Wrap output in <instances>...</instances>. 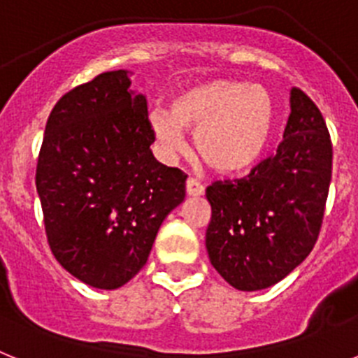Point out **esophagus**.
Segmentation results:
<instances>
[{
	"label": "esophagus",
	"instance_id": "1",
	"mask_svg": "<svg viewBox=\"0 0 358 358\" xmlns=\"http://www.w3.org/2000/svg\"><path fill=\"white\" fill-rule=\"evenodd\" d=\"M202 194H204V186L201 182L195 181V179H188L186 181V195L188 197H199Z\"/></svg>",
	"mask_w": 358,
	"mask_h": 358
}]
</instances>
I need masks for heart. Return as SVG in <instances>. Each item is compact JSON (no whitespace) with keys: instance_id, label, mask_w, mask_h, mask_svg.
Instances as JSON below:
<instances>
[{"instance_id":"obj_1","label":"heart","mask_w":358,"mask_h":358,"mask_svg":"<svg viewBox=\"0 0 358 358\" xmlns=\"http://www.w3.org/2000/svg\"><path fill=\"white\" fill-rule=\"evenodd\" d=\"M150 131L164 156L185 154V131L201 159L220 173H240L264 156L276 125V102L267 87L249 82H199L173 96L170 113L154 109Z\"/></svg>"}]
</instances>
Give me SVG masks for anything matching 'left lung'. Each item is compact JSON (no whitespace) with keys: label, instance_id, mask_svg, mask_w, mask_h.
Wrapping results in <instances>:
<instances>
[{"label":"left lung","instance_id":"1","mask_svg":"<svg viewBox=\"0 0 358 358\" xmlns=\"http://www.w3.org/2000/svg\"><path fill=\"white\" fill-rule=\"evenodd\" d=\"M331 181V141L321 110L290 90L276 156L240 181L208 186L206 249L217 273L243 292L276 285L303 264L321 229Z\"/></svg>","mask_w":358,"mask_h":358}]
</instances>
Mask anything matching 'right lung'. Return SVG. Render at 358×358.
<instances>
[{
	"instance_id": "obj_1",
	"label": "right lung",
	"mask_w": 358,
	"mask_h": 358,
	"mask_svg": "<svg viewBox=\"0 0 358 358\" xmlns=\"http://www.w3.org/2000/svg\"><path fill=\"white\" fill-rule=\"evenodd\" d=\"M131 77L107 71L66 93L37 161L50 249L71 276L100 290L140 273L186 194L185 173L152 154L147 98L131 90Z\"/></svg>"
}]
</instances>
